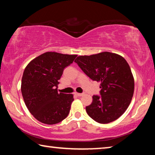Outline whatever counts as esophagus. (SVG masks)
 I'll return each mask as SVG.
<instances>
[{"instance_id":"1","label":"esophagus","mask_w":155,"mask_h":155,"mask_svg":"<svg viewBox=\"0 0 155 155\" xmlns=\"http://www.w3.org/2000/svg\"><path fill=\"white\" fill-rule=\"evenodd\" d=\"M75 94H76V95H77V96H83V95H84V94L83 93H82V94H81V93H75Z\"/></svg>"}]
</instances>
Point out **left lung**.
Returning a JSON list of instances; mask_svg holds the SVG:
<instances>
[{"instance_id":"obj_1","label":"left lung","mask_w":155,"mask_h":155,"mask_svg":"<svg viewBox=\"0 0 155 155\" xmlns=\"http://www.w3.org/2000/svg\"><path fill=\"white\" fill-rule=\"evenodd\" d=\"M74 62L91 80L101 83V96L94 95L86 107L89 116L101 124L111 122L129 106L134 93V78L124 57L109 52L78 56Z\"/></svg>"}]
</instances>
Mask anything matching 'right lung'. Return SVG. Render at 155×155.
Instances as JSON below:
<instances>
[{
    "label": "right lung",
    "instance_id": "1",
    "mask_svg": "<svg viewBox=\"0 0 155 155\" xmlns=\"http://www.w3.org/2000/svg\"><path fill=\"white\" fill-rule=\"evenodd\" d=\"M77 57V54L46 52L25 68L21 91L28 111L38 121L55 124L69 114L73 95L58 93L57 85L64 68Z\"/></svg>",
    "mask_w": 155,
    "mask_h": 155
}]
</instances>
